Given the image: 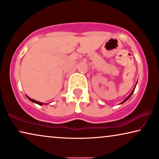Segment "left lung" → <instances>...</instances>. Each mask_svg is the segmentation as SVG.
I'll use <instances>...</instances> for the list:
<instances>
[{
  "instance_id": "left-lung-1",
  "label": "left lung",
  "mask_w": 159,
  "mask_h": 159,
  "mask_svg": "<svg viewBox=\"0 0 159 159\" xmlns=\"http://www.w3.org/2000/svg\"><path fill=\"white\" fill-rule=\"evenodd\" d=\"M135 87H136V86H135ZM135 87H134V89H133V90H132V93H131V94H129V96H128V97H126V99H124V101H123V102H121V103H120V104H122V103H124V102H126V100H127V99H129V97H131V96H132V93H133V92H134V89H135Z\"/></svg>"
}]
</instances>
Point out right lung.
Returning <instances> with one entry per match:
<instances>
[{
    "mask_svg": "<svg viewBox=\"0 0 159 159\" xmlns=\"http://www.w3.org/2000/svg\"><path fill=\"white\" fill-rule=\"evenodd\" d=\"M27 98H28L30 100L31 102H35V103H36V104H38V105H43V103H42V102H39V101H36V100H35V99H31V98H30V97H28L27 96Z\"/></svg>",
    "mask_w": 159,
    "mask_h": 159,
    "instance_id": "obj_1",
    "label": "right lung"
}]
</instances>
